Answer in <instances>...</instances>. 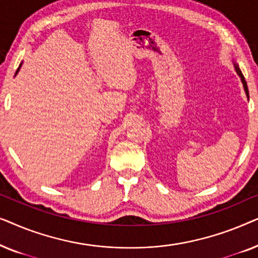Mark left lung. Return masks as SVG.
Returning a JSON list of instances; mask_svg holds the SVG:
<instances>
[{"mask_svg": "<svg viewBox=\"0 0 258 258\" xmlns=\"http://www.w3.org/2000/svg\"><path fill=\"white\" fill-rule=\"evenodd\" d=\"M235 68H236V72H237V74L239 75V77H241L242 83H243V87H244V90H245L246 96L249 97V90H248V86H246V82H245V80H244V76H243V74H242V72H241V69L238 68V66H236V64H235Z\"/></svg>", "mask_w": 258, "mask_h": 258, "instance_id": "obj_1", "label": "left lung"}]
</instances>
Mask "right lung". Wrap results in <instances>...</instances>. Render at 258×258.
I'll return each mask as SVG.
<instances>
[{
	"label": "right lung",
	"mask_w": 258,
	"mask_h": 258,
	"mask_svg": "<svg viewBox=\"0 0 258 258\" xmlns=\"http://www.w3.org/2000/svg\"><path fill=\"white\" fill-rule=\"evenodd\" d=\"M20 68H21V64H20V67H19V68H17V70H16V73H15V75H16V74H17V73H19V70H20Z\"/></svg>",
	"instance_id": "obj_1"
}]
</instances>
